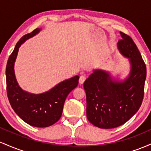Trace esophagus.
<instances>
[{
	"label": "esophagus",
	"mask_w": 151,
	"mask_h": 151,
	"mask_svg": "<svg viewBox=\"0 0 151 151\" xmlns=\"http://www.w3.org/2000/svg\"><path fill=\"white\" fill-rule=\"evenodd\" d=\"M86 77L85 74H82V75L80 76V78H79V84H83L84 82V81L86 80Z\"/></svg>",
	"instance_id": "obj_1"
}]
</instances>
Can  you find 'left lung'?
Segmentation results:
<instances>
[{
    "label": "left lung",
    "instance_id": "1",
    "mask_svg": "<svg viewBox=\"0 0 151 151\" xmlns=\"http://www.w3.org/2000/svg\"><path fill=\"white\" fill-rule=\"evenodd\" d=\"M120 34L119 50L131 64L129 78L122 82L112 81L109 73L96 70L84 83L86 117L101 129H114L127 122L140 109L144 96L145 64L132 38Z\"/></svg>",
    "mask_w": 151,
    "mask_h": 151
}]
</instances>
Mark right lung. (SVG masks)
<instances>
[{
	"label": "right lung",
	"mask_w": 151,
	"mask_h": 151,
	"mask_svg": "<svg viewBox=\"0 0 151 151\" xmlns=\"http://www.w3.org/2000/svg\"><path fill=\"white\" fill-rule=\"evenodd\" d=\"M40 30V28H36L30 33L22 36L17 42L7 62L6 89L10 106L17 115L29 125L45 128L53 125L60 119L66 98L77 86L79 77L77 75L67 79L40 94L26 92L18 86L13 69L18 49L26 40Z\"/></svg>",
	"instance_id": "obj_1"
}]
</instances>
